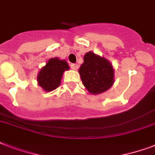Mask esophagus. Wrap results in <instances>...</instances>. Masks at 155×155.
<instances>
[{
	"instance_id": "34e87169",
	"label": "esophagus",
	"mask_w": 155,
	"mask_h": 155,
	"mask_svg": "<svg viewBox=\"0 0 155 155\" xmlns=\"http://www.w3.org/2000/svg\"><path fill=\"white\" fill-rule=\"evenodd\" d=\"M70 67H71V68L72 69V70H77L78 68H79L78 64H70Z\"/></svg>"
}]
</instances>
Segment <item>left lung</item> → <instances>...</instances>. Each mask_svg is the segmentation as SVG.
<instances>
[{
  "instance_id": "1",
  "label": "left lung",
  "mask_w": 155,
  "mask_h": 155,
  "mask_svg": "<svg viewBox=\"0 0 155 155\" xmlns=\"http://www.w3.org/2000/svg\"><path fill=\"white\" fill-rule=\"evenodd\" d=\"M84 87L91 94L106 91L114 84V69L105 58L91 51L84 56V63L79 69Z\"/></svg>"
}]
</instances>
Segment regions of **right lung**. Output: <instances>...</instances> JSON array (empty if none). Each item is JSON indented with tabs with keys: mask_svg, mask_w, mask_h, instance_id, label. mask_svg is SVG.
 <instances>
[{
	"mask_svg": "<svg viewBox=\"0 0 155 155\" xmlns=\"http://www.w3.org/2000/svg\"><path fill=\"white\" fill-rule=\"evenodd\" d=\"M68 69L69 66L65 60L51 58L39 72L38 84L46 91L55 90L60 86L64 71Z\"/></svg>",
	"mask_w": 155,
	"mask_h": 155,
	"instance_id": "right-lung-1",
	"label": "right lung"
}]
</instances>
